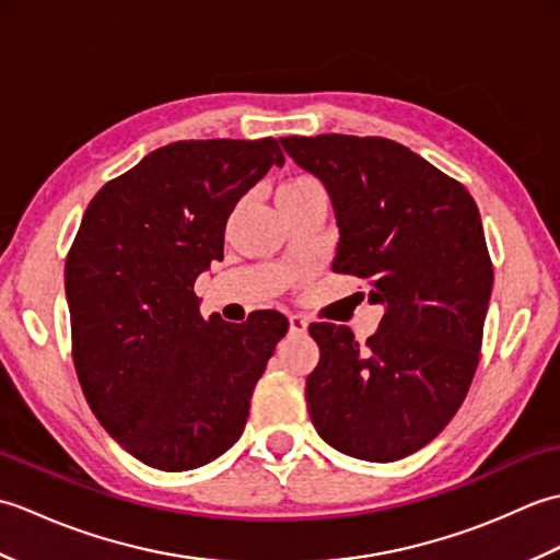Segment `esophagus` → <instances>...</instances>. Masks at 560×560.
I'll list each match as a JSON object with an SVG mask.
<instances>
[{
  "mask_svg": "<svg viewBox=\"0 0 560 560\" xmlns=\"http://www.w3.org/2000/svg\"><path fill=\"white\" fill-rule=\"evenodd\" d=\"M289 327H291L293 335H305V331H307V319L303 315H291L289 317Z\"/></svg>",
  "mask_w": 560,
  "mask_h": 560,
  "instance_id": "esophagus-1",
  "label": "esophagus"
}]
</instances>
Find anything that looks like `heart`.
<instances>
[{"label": "heart", "mask_w": 560, "mask_h": 560, "mask_svg": "<svg viewBox=\"0 0 560 560\" xmlns=\"http://www.w3.org/2000/svg\"><path fill=\"white\" fill-rule=\"evenodd\" d=\"M311 187H317V183H313L311 177H293V180L283 183V185L277 189V199H279V197L301 195V192H305V189H311Z\"/></svg>", "instance_id": "heart-1"}]
</instances>
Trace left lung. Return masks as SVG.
Here are the masks:
<instances>
[{"instance_id": "8db88e82", "label": "left lung", "mask_w": 560, "mask_h": 560, "mask_svg": "<svg viewBox=\"0 0 560 560\" xmlns=\"http://www.w3.org/2000/svg\"><path fill=\"white\" fill-rule=\"evenodd\" d=\"M279 141L331 199V267L365 279L368 301L385 307L363 347L349 327L311 325L319 363L305 399L315 431L359 459L409 457L452 421L479 365L493 267L477 201L383 137Z\"/></svg>"}]
</instances>
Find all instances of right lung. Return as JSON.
I'll return each instance as SVG.
<instances>
[{"mask_svg":"<svg viewBox=\"0 0 560 560\" xmlns=\"http://www.w3.org/2000/svg\"><path fill=\"white\" fill-rule=\"evenodd\" d=\"M271 165L277 139L175 141L91 199L67 255L74 368L89 407L129 455L205 467L237 443L289 319L199 315L195 281L223 259L225 221Z\"/></svg>","mask_w":560,"mask_h":560,"instance_id":"right-lung-1","label":"right lung"}]
</instances>
